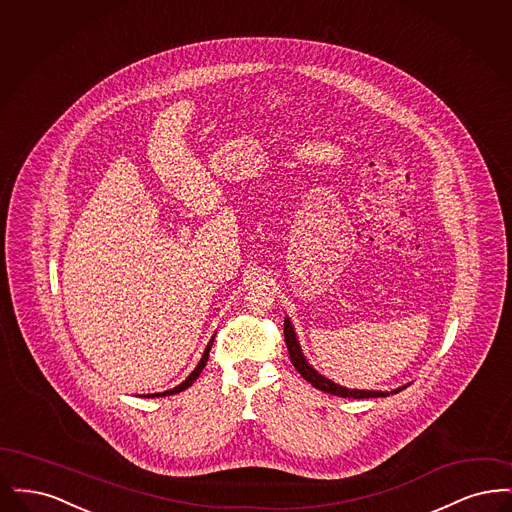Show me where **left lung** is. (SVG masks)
<instances>
[{
    "label": "left lung",
    "mask_w": 512,
    "mask_h": 512,
    "mask_svg": "<svg viewBox=\"0 0 512 512\" xmlns=\"http://www.w3.org/2000/svg\"><path fill=\"white\" fill-rule=\"evenodd\" d=\"M284 336H286V345H288V353H290V359H292L295 370L309 382L313 384L317 390L326 391V393H332V395H338V397H353V399H370V397H388L393 393H399V391L405 390L409 384L401 386V388H395L391 391H378V390H349V388H343L340 384L328 380L324 374H320L317 368H313V365H309L307 357L303 355V349L299 345L297 340V334H295V328H293L292 320L290 317L284 318Z\"/></svg>",
    "instance_id": "8db88e82"
}]
</instances>
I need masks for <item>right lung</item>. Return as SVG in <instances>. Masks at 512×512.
<instances>
[{
  "mask_svg": "<svg viewBox=\"0 0 512 512\" xmlns=\"http://www.w3.org/2000/svg\"><path fill=\"white\" fill-rule=\"evenodd\" d=\"M213 340H215V338H211V341L207 343V347H205V351H203V355H201L199 363H197V366L192 370V374H190L182 384H178V386H176V388H172V390L159 391V393H146V395H142V397H165V395H174V393H180V391L188 390V388L194 384L195 380H197V376L201 374V370H203L205 365H207V359H209V351H211Z\"/></svg>",
  "mask_w": 512,
  "mask_h": 512,
  "instance_id": "obj_1",
  "label": "right lung"
}]
</instances>
